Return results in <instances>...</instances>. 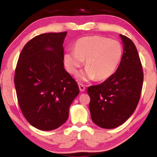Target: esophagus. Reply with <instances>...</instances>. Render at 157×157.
<instances>
[{
    "label": "esophagus",
    "instance_id": "1",
    "mask_svg": "<svg viewBox=\"0 0 157 157\" xmlns=\"http://www.w3.org/2000/svg\"><path fill=\"white\" fill-rule=\"evenodd\" d=\"M78 86H79V89H80V91H81V92H83V91H85V89H86L85 86L81 83H78Z\"/></svg>",
    "mask_w": 157,
    "mask_h": 157
}]
</instances>
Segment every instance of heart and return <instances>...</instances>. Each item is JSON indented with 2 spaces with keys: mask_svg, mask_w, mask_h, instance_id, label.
Listing matches in <instances>:
<instances>
[{
  "mask_svg": "<svg viewBox=\"0 0 157 157\" xmlns=\"http://www.w3.org/2000/svg\"><path fill=\"white\" fill-rule=\"evenodd\" d=\"M122 55V45L116 40L101 36L80 38L75 45V51L66 52L63 63L67 71L77 75L86 60V69L81 75L82 80H105L116 71Z\"/></svg>",
  "mask_w": 157,
  "mask_h": 157,
  "instance_id": "b5f03b06",
  "label": "heart"
}]
</instances>
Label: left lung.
I'll return each mask as SVG.
<instances>
[{"label":"left lung","mask_w":157,"mask_h":157,"mask_svg":"<svg viewBox=\"0 0 157 157\" xmlns=\"http://www.w3.org/2000/svg\"><path fill=\"white\" fill-rule=\"evenodd\" d=\"M123 54L114 74L102 83L89 86V110L92 121L102 128L123 124L136 109L143 84V71L136 46L131 39L120 35Z\"/></svg>","instance_id":"obj_1"}]
</instances>
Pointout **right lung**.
Segmentation results:
<instances>
[{"mask_svg": "<svg viewBox=\"0 0 157 157\" xmlns=\"http://www.w3.org/2000/svg\"><path fill=\"white\" fill-rule=\"evenodd\" d=\"M67 32L45 33L30 40L20 54L15 86L21 112L32 126L52 131L62 125L79 94L77 82L64 69Z\"/></svg>", "mask_w": 157, "mask_h": 157, "instance_id": "add662e5", "label": "right lung"}]
</instances>
